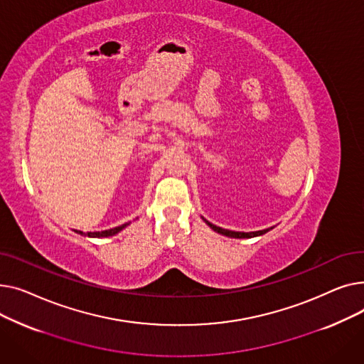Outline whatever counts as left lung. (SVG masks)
Wrapping results in <instances>:
<instances>
[{
	"label": "left lung",
	"mask_w": 364,
	"mask_h": 364,
	"mask_svg": "<svg viewBox=\"0 0 364 364\" xmlns=\"http://www.w3.org/2000/svg\"><path fill=\"white\" fill-rule=\"evenodd\" d=\"M205 223L213 228V230H215L217 233L220 235H224V236H230V237H237V239H242V237H254V236H261L264 233H267L270 230V228H267V230H259V232H251V233H242V232H232V230H225V228H221V227H217L214 224H211L209 221L205 220Z\"/></svg>",
	"instance_id": "1"
}]
</instances>
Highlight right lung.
Returning <instances> with one entry per match:
<instances>
[{"mask_svg":"<svg viewBox=\"0 0 364 364\" xmlns=\"http://www.w3.org/2000/svg\"><path fill=\"white\" fill-rule=\"evenodd\" d=\"M127 225H128V224L125 223V224H122V225H119V227L109 228V230H103V232H88L87 236H90V237H107V236H113V235H117L118 232H121L122 228L127 227ZM76 233L82 235V232H76Z\"/></svg>","mask_w":364,"mask_h":364,"instance_id":"1","label":"right lung"}]
</instances>
